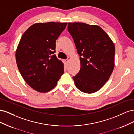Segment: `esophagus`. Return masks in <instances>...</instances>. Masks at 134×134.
Listing matches in <instances>:
<instances>
[{"label": "esophagus", "mask_w": 134, "mask_h": 134, "mask_svg": "<svg viewBox=\"0 0 134 134\" xmlns=\"http://www.w3.org/2000/svg\"><path fill=\"white\" fill-rule=\"evenodd\" d=\"M68 59H65V60H64V62H65V63H68Z\"/></svg>", "instance_id": "obj_1"}]
</instances>
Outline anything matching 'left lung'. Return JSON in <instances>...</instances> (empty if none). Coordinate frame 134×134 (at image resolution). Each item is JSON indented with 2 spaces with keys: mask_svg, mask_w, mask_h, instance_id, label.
Segmentation results:
<instances>
[{
  "mask_svg": "<svg viewBox=\"0 0 134 134\" xmlns=\"http://www.w3.org/2000/svg\"><path fill=\"white\" fill-rule=\"evenodd\" d=\"M68 30L80 56V71L72 77L75 86L86 93L98 91L107 82L114 68V43L98 26L69 23Z\"/></svg>",
  "mask_w": 134,
  "mask_h": 134,
  "instance_id": "left-lung-1",
  "label": "left lung"
}]
</instances>
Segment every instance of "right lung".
<instances>
[{
    "mask_svg": "<svg viewBox=\"0 0 134 134\" xmlns=\"http://www.w3.org/2000/svg\"><path fill=\"white\" fill-rule=\"evenodd\" d=\"M67 23L34 24L23 34L15 52L23 78L39 92L52 90L64 73V64L55 53L56 41Z\"/></svg>",
    "mask_w": 134,
    "mask_h": 134,
    "instance_id": "add662e5",
    "label": "right lung"
}]
</instances>
